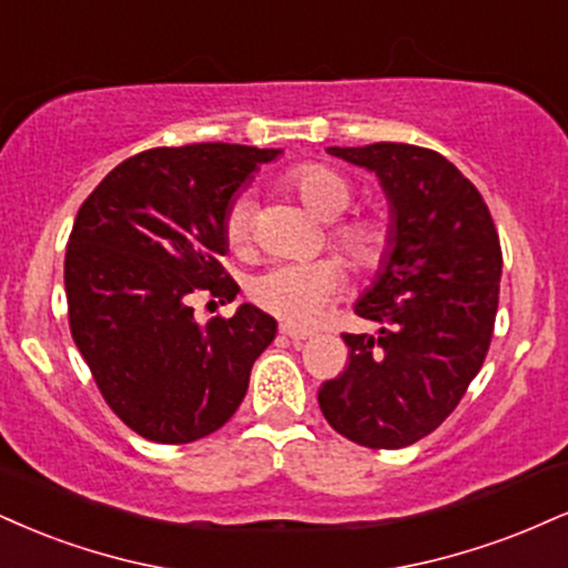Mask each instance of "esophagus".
<instances>
[{
	"instance_id": "1",
	"label": "esophagus",
	"mask_w": 568,
	"mask_h": 568,
	"mask_svg": "<svg viewBox=\"0 0 568 568\" xmlns=\"http://www.w3.org/2000/svg\"><path fill=\"white\" fill-rule=\"evenodd\" d=\"M280 333H283V336H288V338L293 341V344H302V341L312 338L310 331H298V327H293V325H288V323L280 325Z\"/></svg>"
}]
</instances>
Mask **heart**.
I'll return each instance as SVG.
<instances>
[{
    "label": "heart",
    "mask_w": 568,
    "mask_h": 568,
    "mask_svg": "<svg viewBox=\"0 0 568 568\" xmlns=\"http://www.w3.org/2000/svg\"><path fill=\"white\" fill-rule=\"evenodd\" d=\"M285 184L314 216L325 219V222L338 219L352 206V182L327 163H302L288 172ZM251 222H254V201L248 195L235 197L224 214V241L232 251L248 248ZM331 241L352 270L373 272L386 258L388 227L375 216H352L333 224ZM341 285H344V270L333 258L277 264L254 280L251 298L285 323L310 325L341 291Z\"/></svg>",
    "instance_id": "obj_1"
}]
</instances>
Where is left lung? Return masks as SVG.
I'll return each instance as SVG.
<instances>
[{
	"label": "left lung",
	"mask_w": 568,
	"mask_h": 568,
	"mask_svg": "<svg viewBox=\"0 0 568 568\" xmlns=\"http://www.w3.org/2000/svg\"><path fill=\"white\" fill-rule=\"evenodd\" d=\"M375 172L388 201V251L354 312L378 331L344 333L349 365L317 392L325 420L371 449L439 428L481 371L495 331L503 251L474 182L436 150L375 142L327 148Z\"/></svg>",
	"instance_id": "left-lung-1"
}]
</instances>
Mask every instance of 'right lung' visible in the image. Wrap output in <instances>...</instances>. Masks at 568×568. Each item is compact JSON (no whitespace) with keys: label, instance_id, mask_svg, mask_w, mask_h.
Instances as JSON below:
<instances>
[{"label":"right lung","instance_id":"1","mask_svg":"<svg viewBox=\"0 0 568 568\" xmlns=\"http://www.w3.org/2000/svg\"><path fill=\"white\" fill-rule=\"evenodd\" d=\"M280 153L153 148L81 203L65 248L71 336L108 407L150 442L187 444L222 428L275 338V317L254 304L201 325L193 298L224 304L241 291L222 266L224 214L258 163Z\"/></svg>","mask_w":568,"mask_h":568}]
</instances>
